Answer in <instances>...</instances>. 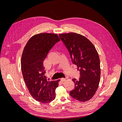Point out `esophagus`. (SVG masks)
Segmentation results:
<instances>
[{
    "label": "esophagus",
    "mask_w": 122,
    "mask_h": 122,
    "mask_svg": "<svg viewBox=\"0 0 122 122\" xmlns=\"http://www.w3.org/2000/svg\"><path fill=\"white\" fill-rule=\"evenodd\" d=\"M65 80H66V79L64 78H62L60 79V80H61V82H64V81H65Z\"/></svg>",
    "instance_id": "1"
}]
</instances>
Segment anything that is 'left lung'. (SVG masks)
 Instances as JSON below:
<instances>
[{"mask_svg": "<svg viewBox=\"0 0 122 122\" xmlns=\"http://www.w3.org/2000/svg\"><path fill=\"white\" fill-rule=\"evenodd\" d=\"M68 49L73 64L80 71L78 80L72 79L74 89L70 92L75 99L86 102L95 94L100 79V62L92 43L86 37L74 32L59 34Z\"/></svg>", "mask_w": 122, "mask_h": 122, "instance_id": "left-lung-1", "label": "left lung"}]
</instances>
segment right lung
I'll list each match as a JSON object with an SVG mask.
<instances>
[{"label":"right lung","instance_id":"obj_1","mask_svg":"<svg viewBox=\"0 0 122 122\" xmlns=\"http://www.w3.org/2000/svg\"><path fill=\"white\" fill-rule=\"evenodd\" d=\"M60 39L56 34L42 33L31 37L24 49L21 57L22 73L29 91L36 101L49 103L55 98L57 81H48L43 61Z\"/></svg>","mask_w":122,"mask_h":122}]
</instances>
